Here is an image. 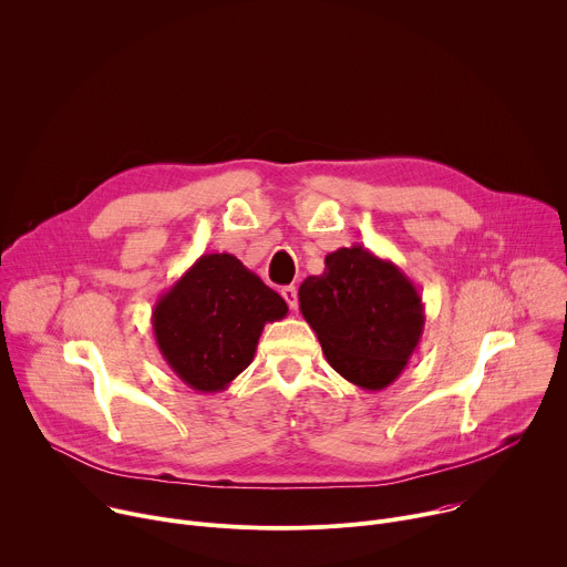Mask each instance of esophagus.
Instances as JSON below:
<instances>
[{
    "label": "esophagus",
    "mask_w": 567,
    "mask_h": 567,
    "mask_svg": "<svg viewBox=\"0 0 567 567\" xmlns=\"http://www.w3.org/2000/svg\"><path fill=\"white\" fill-rule=\"evenodd\" d=\"M280 293H282V298L287 300V305H289L291 309L298 307V291H296V287H291V285H289V287H282Z\"/></svg>",
    "instance_id": "esophagus-1"
}]
</instances>
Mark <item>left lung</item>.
<instances>
[{"instance_id":"left-lung-1","label":"left lung","mask_w":567,"mask_h":567,"mask_svg":"<svg viewBox=\"0 0 567 567\" xmlns=\"http://www.w3.org/2000/svg\"><path fill=\"white\" fill-rule=\"evenodd\" d=\"M298 302L328 363L363 390L388 388L424 334L413 280L361 245L330 254L326 271L302 280Z\"/></svg>"}]
</instances>
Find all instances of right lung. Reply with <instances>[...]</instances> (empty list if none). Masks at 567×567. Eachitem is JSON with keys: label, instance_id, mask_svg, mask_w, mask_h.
<instances>
[{"label": "right lung", "instance_id": "1", "mask_svg": "<svg viewBox=\"0 0 567 567\" xmlns=\"http://www.w3.org/2000/svg\"><path fill=\"white\" fill-rule=\"evenodd\" d=\"M287 302L230 254H204L152 309L156 348L197 392H219L256 357Z\"/></svg>", "mask_w": 567, "mask_h": 567}]
</instances>
